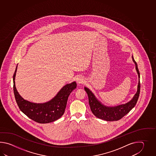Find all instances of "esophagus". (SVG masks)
I'll return each mask as SVG.
<instances>
[{
    "label": "esophagus",
    "instance_id": "esophagus-1",
    "mask_svg": "<svg viewBox=\"0 0 156 156\" xmlns=\"http://www.w3.org/2000/svg\"><path fill=\"white\" fill-rule=\"evenodd\" d=\"M77 82L78 83H84V80L83 79V77H82L79 76L78 78H77Z\"/></svg>",
    "mask_w": 156,
    "mask_h": 156
}]
</instances>
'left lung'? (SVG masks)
Returning a JSON list of instances; mask_svg holds the SVG:
<instances>
[{"instance_id": "left-lung-1", "label": "left lung", "mask_w": 156, "mask_h": 156, "mask_svg": "<svg viewBox=\"0 0 156 156\" xmlns=\"http://www.w3.org/2000/svg\"><path fill=\"white\" fill-rule=\"evenodd\" d=\"M132 58L133 61L136 65V70L138 75L139 83L138 85L137 92L133 97L132 100H130L129 102L114 107H107L103 105V104H101L100 101L96 99L95 96H94V95L89 89L85 87L84 89L86 91L89 98V103L91 110L93 114L97 118L109 122L117 121L121 119L136 105L140 94V73L136 62L134 59L133 57H132Z\"/></svg>"}]
</instances>
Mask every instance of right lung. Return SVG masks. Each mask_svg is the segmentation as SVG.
I'll return each mask as SVG.
<instances>
[{"label": "right lung", "instance_id": "obj_1", "mask_svg": "<svg viewBox=\"0 0 156 156\" xmlns=\"http://www.w3.org/2000/svg\"><path fill=\"white\" fill-rule=\"evenodd\" d=\"M17 69V66L13 77V91L17 105L20 110L33 121L42 124L52 122L62 116L65 113L68 98L73 90L76 88V82L63 86L56 96L47 103H30L23 99L16 88L14 80Z\"/></svg>", "mask_w": 156, "mask_h": 156}]
</instances>
